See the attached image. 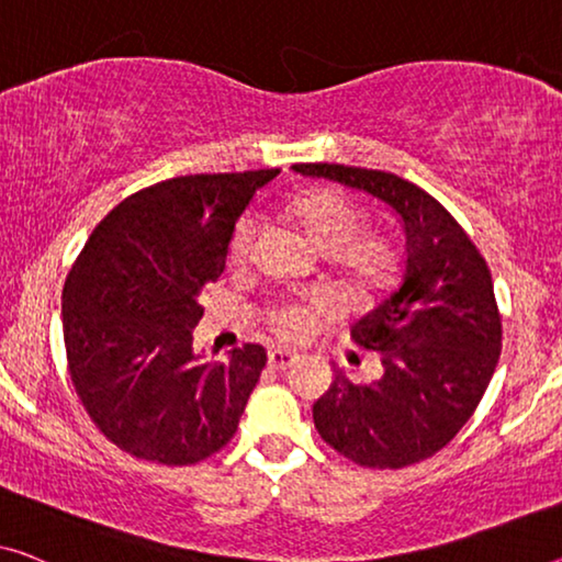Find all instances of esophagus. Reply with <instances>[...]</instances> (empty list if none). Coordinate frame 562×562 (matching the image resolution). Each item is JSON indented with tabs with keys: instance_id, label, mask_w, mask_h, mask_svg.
<instances>
[{
	"instance_id": "1",
	"label": "esophagus",
	"mask_w": 562,
	"mask_h": 562,
	"mask_svg": "<svg viewBox=\"0 0 562 562\" xmlns=\"http://www.w3.org/2000/svg\"><path fill=\"white\" fill-rule=\"evenodd\" d=\"M267 363H270V368H274V371H288L290 366L297 363V356L290 353V350L272 348L270 353H267Z\"/></svg>"
}]
</instances>
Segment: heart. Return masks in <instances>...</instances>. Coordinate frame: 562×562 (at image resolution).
I'll return each mask as SVG.
<instances>
[{
	"label": "heart",
	"instance_id": "b5f03b06",
	"mask_svg": "<svg viewBox=\"0 0 562 562\" xmlns=\"http://www.w3.org/2000/svg\"><path fill=\"white\" fill-rule=\"evenodd\" d=\"M288 214L305 232L310 245L317 252L338 259V265L346 267L356 280L375 282L386 272L391 262L389 245L379 237L358 239V234L363 232L366 214L342 191H310V194L292 201ZM259 229H262V222H259L257 214H245L237 222L229 241V255L234 262H245L252 255ZM323 307L325 303H321V300H315V303H282L267 313V321L282 338H303L313 328L315 315H321Z\"/></svg>",
	"mask_w": 562,
	"mask_h": 562
}]
</instances>
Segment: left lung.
<instances>
[{"instance_id": "8db88e82", "label": "left lung", "mask_w": 562, "mask_h": 562, "mask_svg": "<svg viewBox=\"0 0 562 562\" xmlns=\"http://www.w3.org/2000/svg\"><path fill=\"white\" fill-rule=\"evenodd\" d=\"M297 173L366 191L404 224L396 282L353 323L350 338L381 356L373 383L335 381L315 401L321 437L350 462L401 469L457 437L487 391L502 350L490 267L437 199L396 173L342 164H295Z\"/></svg>"}]
</instances>
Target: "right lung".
I'll list each match as a JSON object with an SVG mask.
<instances>
[{"label": "right lung", "mask_w": 562, "mask_h": 562, "mask_svg": "<svg viewBox=\"0 0 562 562\" xmlns=\"http://www.w3.org/2000/svg\"><path fill=\"white\" fill-rule=\"evenodd\" d=\"M280 169L194 173L123 199L90 234L63 290L75 393L125 454L183 467L237 431L267 363L245 342L201 363L199 295L222 278L234 224Z\"/></svg>", "instance_id": "obj_1"}]
</instances>
